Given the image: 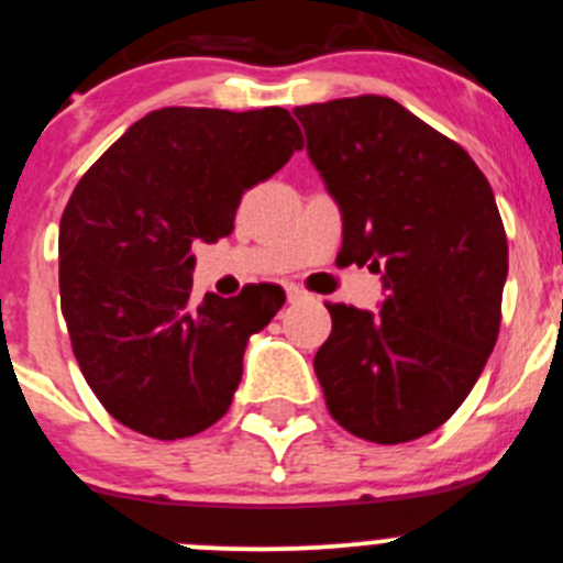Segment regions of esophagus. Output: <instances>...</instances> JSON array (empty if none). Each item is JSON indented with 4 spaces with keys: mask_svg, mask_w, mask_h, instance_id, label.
<instances>
[{
    "mask_svg": "<svg viewBox=\"0 0 563 563\" xmlns=\"http://www.w3.org/2000/svg\"><path fill=\"white\" fill-rule=\"evenodd\" d=\"M309 295H306V289L295 287V284H287V300L289 303H298V300H306Z\"/></svg>",
    "mask_w": 563,
    "mask_h": 563,
    "instance_id": "34e87169",
    "label": "esophagus"
}]
</instances>
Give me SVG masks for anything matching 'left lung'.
Listing matches in <instances>:
<instances>
[{
  "label": "left lung",
  "instance_id": "left-lung-1",
  "mask_svg": "<svg viewBox=\"0 0 563 563\" xmlns=\"http://www.w3.org/2000/svg\"><path fill=\"white\" fill-rule=\"evenodd\" d=\"M292 114L342 213L339 257L386 292L380 311L328 306L325 405L364 441H416L465 402L498 339L509 249L493 188L457 142L383 95Z\"/></svg>",
  "mask_w": 563,
  "mask_h": 563
}]
</instances>
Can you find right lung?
Listing matches in <instances>:
<instances>
[{
  "label": "right lung",
  "instance_id": "add662e5",
  "mask_svg": "<svg viewBox=\"0 0 563 563\" xmlns=\"http://www.w3.org/2000/svg\"><path fill=\"white\" fill-rule=\"evenodd\" d=\"M287 109H169L133 122L79 180L59 221V300L87 383L120 424L158 441L230 410L276 284L191 298L194 243L230 235L243 191L300 150Z\"/></svg>",
  "mask_w": 563,
  "mask_h": 563
}]
</instances>
